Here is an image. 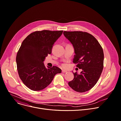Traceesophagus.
Instances as JSON below:
<instances>
[{"instance_id":"1","label":"esophagus","mask_w":121,"mask_h":121,"mask_svg":"<svg viewBox=\"0 0 121 121\" xmlns=\"http://www.w3.org/2000/svg\"><path fill=\"white\" fill-rule=\"evenodd\" d=\"M62 73H66V72H67V71L65 70H62Z\"/></svg>"}]
</instances>
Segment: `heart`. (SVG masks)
<instances>
[{"instance_id":"heart-1","label":"heart","mask_w":121,"mask_h":121,"mask_svg":"<svg viewBox=\"0 0 121 121\" xmlns=\"http://www.w3.org/2000/svg\"><path fill=\"white\" fill-rule=\"evenodd\" d=\"M62 67H65V64H62Z\"/></svg>"}]
</instances>
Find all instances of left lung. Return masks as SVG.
<instances>
[{"instance_id":"1","label":"left lung","mask_w":121,"mask_h":121,"mask_svg":"<svg viewBox=\"0 0 121 121\" xmlns=\"http://www.w3.org/2000/svg\"><path fill=\"white\" fill-rule=\"evenodd\" d=\"M63 34L74 48L73 62L82 70L80 74L73 72L74 79L69 85L76 92L89 91L97 83L103 69V49L97 39L87 32L65 31Z\"/></svg>"}]
</instances>
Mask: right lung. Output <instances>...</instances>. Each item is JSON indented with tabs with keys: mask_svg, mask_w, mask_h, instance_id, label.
<instances>
[{
	"mask_svg": "<svg viewBox=\"0 0 121 121\" xmlns=\"http://www.w3.org/2000/svg\"><path fill=\"white\" fill-rule=\"evenodd\" d=\"M63 30L37 31L29 34L23 41L16 56L17 69L19 77L30 89L37 91L47 87L54 76L61 72L56 66L46 68L45 57L52 52L54 42Z\"/></svg>",
	"mask_w": 121,
	"mask_h": 121,
	"instance_id": "right-lung-1",
	"label": "right lung"
}]
</instances>
